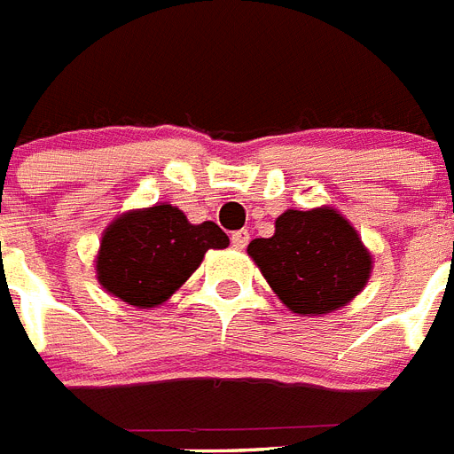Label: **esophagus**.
<instances>
[{
	"label": "esophagus",
	"instance_id": "1",
	"mask_svg": "<svg viewBox=\"0 0 454 454\" xmlns=\"http://www.w3.org/2000/svg\"><path fill=\"white\" fill-rule=\"evenodd\" d=\"M248 241H250L248 230H239L231 234V246H234V248H239V250L246 248V246H248Z\"/></svg>",
	"mask_w": 454,
	"mask_h": 454
}]
</instances>
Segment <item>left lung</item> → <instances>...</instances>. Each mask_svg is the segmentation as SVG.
Here are the masks:
<instances>
[{"label": "left lung", "mask_w": 454, "mask_h": 454, "mask_svg": "<svg viewBox=\"0 0 454 454\" xmlns=\"http://www.w3.org/2000/svg\"><path fill=\"white\" fill-rule=\"evenodd\" d=\"M248 255L278 300L300 317L347 307L372 271L371 250L333 206L288 208L277 217L274 237L250 241Z\"/></svg>", "instance_id": "left-lung-1"}]
</instances>
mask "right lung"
Returning <instances> with one entry per match:
<instances>
[{"label":"right lung","mask_w":454,"mask_h":454,"mask_svg":"<svg viewBox=\"0 0 454 454\" xmlns=\"http://www.w3.org/2000/svg\"><path fill=\"white\" fill-rule=\"evenodd\" d=\"M227 246L230 237L215 223L192 224L177 206L126 210L103 231L98 284L130 307L150 309L164 304L197 271L206 250Z\"/></svg>","instance_id":"1"}]
</instances>
